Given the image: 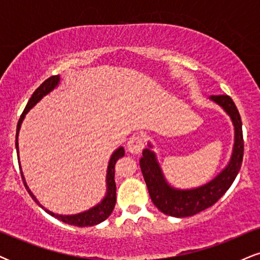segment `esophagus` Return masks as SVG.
Listing matches in <instances>:
<instances>
[{
  "label": "esophagus",
  "instance_id": "1",
  "mask_svg": "<svg viewBox=\"0 0 260 260\" xmlns=\"http://www.w3.org/2000/svg\"><path fill=\"white\" fill-rule=\"evenodd\" d=\"M144 144H145V140L143 137L133 136L132 138L128 140L127 149L129 153L137 155V154L142 153V150L144 149Z\"/></svg>",
  "mask_w": 260,
  "mask_h": 260
}]
</instances>
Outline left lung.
<instances>
[{
    "label": "left lung",
    "instance_id": "1",
    "mask_svg": "<svg viewBox=\"0 0 260 260\" xmlns=\"http://www.w3.org/2000/svg\"><path fill=\"white\" fill-rule=\"evenodd\" d=\"M211 100L223 107L235 126V145L231 161L216 178L196 189H174L166 183L153 151L149 149L143 150L140 169L144 176L149 194L156 208L166 215L175 217L192 216L210 208L228 192L242 165L244 145L240 112L229 95H211Z\"/></svg>",
    "mask_w": 260,
    "mask_h": 260
}]
</instances>
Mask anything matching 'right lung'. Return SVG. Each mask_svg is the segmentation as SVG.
Returning a JSON list of instances; mask_svg holds the SVG:
<instances>
[{
	"mask_svg": "<svg viewBox=\"0 0 260 260\" xmlns=\"http://www.w3.org/2000/svg\"><path fill=\"white\" fill-rule=\"evenodd\" d=\"M58 80H59V76L50 77V78H47L44 83H41L40 86H39L37 90L32 92L31 98L29 99L28 104H26L24 111H23L22 115H20V118H19V121H18V124H17V134H16L17 153H18V132H19L20 123H22V121H23V118H24L25 113L28 112L29 110H30L31 107L38 103V101H40L41 99H43L44 95H46L47 92L51 91L52 89L58 84ZM122 156H124V149L123 148H118L117 150H116L115 153L112 154L111 159H110L109 168H107V194H106L105 198H104V201L101 202L99 205H96V207L90 209V210L84 211V213L77 214V215H56V214L51 213L50 210H46V209H45V211H46L47 214H50V215L57 217V219L61 220L62 222L68 223V225L79 226V228H85V226H94V225H98V223L103 222L104 220H106L107 217L111 215L113 208H115V204H116L115 165H116V162H117V160ZM22 180H23V182H24V186L26 188V190L29 192V194H30L32 197V199H34V201L38 203L37 199H35V197L31 194V192L29 190L28 186L25 184L23 174H22ZM38 204H39V203H38ZM40 207H41V205H40ZM41 208L44 209V207H41Z\"/></svg>",
	"mask_w": 260,
	"mask_h": 260,
	"instance_id": "add662e5",
	"label": "right lung"
}]
</instances>
